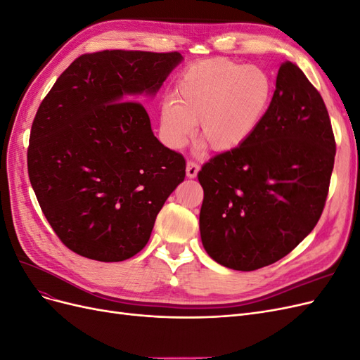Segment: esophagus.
<instances>
[{
  "mask_svg": "<svg viewBox=\"0 0 360 360\" xmlns=\"http://www.w3.org/2000/svg\"><path fill=\"white\" fill-rule=\"evenodd\" d=\"M198 171H200V165H198L197 162L189 160V162L186 163V176H188L189 179H195V177H197Z\"/></svg>",
  "mask_w": 360,
  "mask_h": 360,
  "instance_id": "esophagus-1",
  "label": "esophagus"
}]
</instances>
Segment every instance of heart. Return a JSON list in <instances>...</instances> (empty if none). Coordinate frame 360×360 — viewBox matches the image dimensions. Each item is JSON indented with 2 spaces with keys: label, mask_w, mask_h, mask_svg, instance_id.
<instances>
[{
  "label": "heart",
  "mask_w": 360,
  "mask_h": 360,
  "mask_svg": "<svg viewBox=\"0 0 360 360\" xmlns=\"http://www.w3.org/2000/svg\"><path fill=\"white\" fill-rule=\"evenodd\" d=\"M274 96L266 70L216 58L184 69L159 110V134L171 148H180L193 135L214 151H231L255 134Z\"/></svg>",
  "instance_id": "1"
}]
</instances>
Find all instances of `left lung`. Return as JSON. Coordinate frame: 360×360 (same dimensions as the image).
I'll list each match as a JSON object with an SVG mask.
<instances>
[{
    "mask_svg": "<svg viewBox=\"0 0 360 360\" xmlns=\"http://www.w3.org/2000/svg\"><path fill=\"white\" fill-rule=\"evenodd\" d=\"M335 151L320 93L296 64L282 63L269 111L255 134L198 172L205 252L242 271L290 254L323 213Z\"/></svg>",
    "mask_w": 360,
    "mask_h": 360,
    "instance_id": "8db88e82",
    "label": "left lung"
}]
</instances>
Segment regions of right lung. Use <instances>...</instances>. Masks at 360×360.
<instances>
[{
  "label": "right lung",
  "instance_id": "obj_1",
  "mask_svg": "<svg viewBox=\"0 0 360 360\" xmlns=\"http://www.w3.org/2000/svg\"><path fill=\"white\" fill-rule=\"evenodd\" d=\"M179 52L102 51L76 58L32 122L28 176L60 240L90 259L136 255L162 205L184 180L181 155L151 130L155 97Z\"/></svg>",
  "mask_w": 360,
  "mask_h": 360
}]
</instances>
